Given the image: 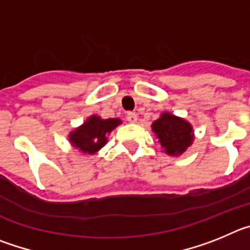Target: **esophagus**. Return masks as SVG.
<instances>
[{"mask_svg":"<svg viewBox=\"0 0 250 250\" xmlns=\"http://www.w3.org/2000/svg\"><path fill=\"white\" fill-rule=\"evenodd\" d=\"M126 120L129 121V123H131V124L136 123V121H138V115H136L135 112H127Z\"/></svg>","mask_w":250,"mask_h":250,"instance_id":"34e87169","label":"esophagus"}]
</instances>
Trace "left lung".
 <instances>
[{
  "mask_svg": "<svg viewBox=\"0 0 250 250\" xmlns=\"http://www.w3.org/2000/svg\"><path fill=\"white\" fill-rule=\"evenodd\" d=\"M159 143L167 155L179 156L193 144L194 131L190 123L170 112H163L151 125Z\"/></svg>",
  "mask_w": 250,
  "mask_h": 250,
  "instance_id": "1",
  "label": "left lung"
}]
</instances>
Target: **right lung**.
<instances>
[{"label": "right lung", "mask_w": 250, "mask_h": 250, "mask_svg": "<svg viewBox=\"0 0 250 250\" xmlns=\"http://www.w3.org/2000/svg\"><path fill=\"white\" fill-rule=\"evenodd\" d=\"M120 119H101L98 115L90 116L85 123L70 132L68 140L72 146L83 154H95L107 143V135L120 125Z\"/></svg>", "instance_id": "add662e5"}]
</instances>
